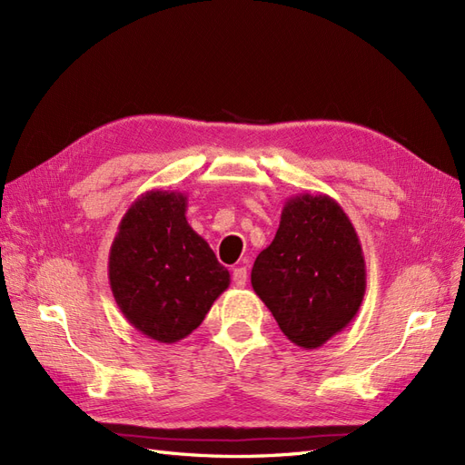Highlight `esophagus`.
I'll return each mask as SVG.
<instances>
[{"label": "esophagus", "mask_w": 465, "mask_h": 465, "mask_svg": "<svg viewBox=\"0 0 465 465\" xmlns=\"http://www.w3.org/2000/svg\"><path fill=\"white\" fill-rule=\"evenodd\" d=\"M232 281H234V285L236 287H246V281H248V272H246V267L244 265H241V267H234L232 270Z\"/></svg>", "instance_id": "esophagus-1"}]
</instances>
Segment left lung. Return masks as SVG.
I'll return each mask as SVG.
<instances>
[{
	"instance_id": "obj_1",
	"label": "left lung",
	"mask_w": 465,
	"mask_h": 465,
	"mask_svg": "<svg viewBox=\"0 0 465 465\" xmlns=\"http://www.w3.org/2000/svg\"><path fill=\"white\" fill-rule=\"evenodd\" d=\"M250 277L281 331L302 349H318L343 331L367 291L353 223L326 193H297L285 202L275 238Z\"/></svg>"
}]
</instances>
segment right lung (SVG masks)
<instances>
[{
    "instance_id": "right-lung-1",
    "label": "right lung",
    "mask_w": 465,
    "mask_h": 465,
    "mask_svg": "<svg viewBox=\"0 0 465 465\" xmlns=\"http://www.w3.org/2000/svg\"><path fill=\"white\" fill-rule=\"evenodd\" d=\"M182 192L149 190L125 211L108 256L110 289L132 326L159 343L184 340L231 285L186 219Z\"/></svg>"
}]
</instances>
